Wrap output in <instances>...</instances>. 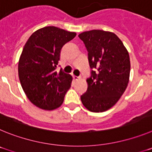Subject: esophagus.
I'll return each instance as SVG.
<instances>
[{
  "mask_svg": "<svg viewBox=\"0 0 152 152\" xmlns=\"http://www.w3.org/2000/svg\"><path fill=\"white\" fill-rule=\"evenodd\" d=\"M72 77H73V80H75V81H76V80H78L79 79H80V77H76V76H72Z\"/></svg>",
  "mask_w": 152,
  "mask_h": 152,
  "instance_id": "obj_1",
  "label": "esophagus"
}]
</instances>
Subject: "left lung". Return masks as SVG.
<instances>
[{
  "label": "left lung",
  "instance_id": "obj_1",
  "mask_svg": "<svg viewBox=\"0 0 152 152\" xmlns=\"http://www.w3.org/2000/svg\"><path fill=\"white\" fill-rule=\"evenodd\" d=\"M88 52L91 76L88 90L80 96L88 110L102 113L113 107L126 91L130 75V58L123 42L115 33L100 29L78 35Z\"/></svg>",
  "mask_w": 152,
  "mask_h": 152
}]
</instances>
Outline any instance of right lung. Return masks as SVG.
<instances>
[{"label": "right lung", "mask_w": 152, "mask_h": 152, "mask_svg": "<svg viewBox=\"0 0 152 152\" xmlns=\"http://www.w3.org/2000/svg\"><path fill=\"white\" fill-rule=\"evenodd\" d=\"M76 33L56 26L35 31L28 39L18 63V75L25 94L36 107L53 110L62 104L72 77L56 72L63 45Z\"/></svg>", "instance_id": "add662e5"}]
</instances>
